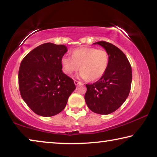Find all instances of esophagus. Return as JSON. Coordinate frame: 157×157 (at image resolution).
Segmentation results:
<instances>
[{"instance_id":"esophagus-1","label":"esophagus","mask_w":157,"mask_h":157,"mask_svg":"<svg viewBox=\"0 0 157 157\" xmlns=\"http://www.w3.org/2000/svg\"><path fill=\"white\" fill-rule=\"evenodd\" d=\"M74 83H75V84L76 85V86H77V85H79V84H82L80 82H79L78 80H75H75H74Z\"/></svg>"}]
</instances>
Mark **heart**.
Returning a JSON list of instances; mask_svg holds the SVG:
<instances>
[{"mask_svg":"<svg viewBox=\"0 0 157 157\" xmlns=\"http://www.w3.org/2000/svg\"><path fill=\"white\" fill-rule=\"evenodd\" d=\"M64 72L71 75L78 71L79 78L95 80L102 77L108 66V54L103 49L95 48H81L74 50L72 57L64 55L62 58Z\"/></svg>","mask_w":157,"mask_h":157,"instance_id":"obj_1","label":"heart"}]
</instances>
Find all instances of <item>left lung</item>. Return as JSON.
<instances>
[{"label": "left lung", "mask_w": 157, "mask_h": 157, "mask_svg": "<svg viewBox=\"0 0 157 157\" xmlns=\"http://www.w3.org/2000/svg\"><path fill=\"white\" fill-rule=\"evenodd\" d=\"M107 52L108 66L99 80L86 84L84 95L87 106L94 113L107 115L113 112L128 97L132 80L131 65L125 55L116 46L106 41H98Z\"/></svg>", "instance_id": "8db88e82"}]
</instances>
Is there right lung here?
I'll list each match as a JSON object with an SVG mask.
<instances>
[{"label":"right lung","mask_w":157,"mask_h":157,"mask_svg":"<svg viewBox=\"0 0 157 157\" xmlns=\"http://www.w3.org/2000/svg\"><path fill=\"white\" fill-rule=\"evenodd\" d=\"M64 45L46 43L24 57L18 71V85L23 100L34 113L50 117L65 108L76 86L63 73L62 58Z\"/></svg>","instance_id":"add662e5"}]
</instances>
